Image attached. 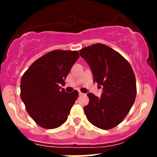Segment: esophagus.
I'll use <instances>...</instances> for the list:
<instances>
[{
	"label": "esophagus",
	"instance_id": "1",
	"mask_svg": "<svg viewBox=\"0 0 157 157\" xmlns=\"http://www.w3.org/2000/svg\"><path fill=\"white\" fill-rule=\"evenodd\" d=\"M79 95H80V96H82V95H84V94L81 92V91H79Z\"/></svg>",
	"mask_w": 157,
	"mask_h": 157
}]
</instances>
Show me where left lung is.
<instances>
[{
    "label": "left lung",
    "mask_w": 157,
    "mask_h": 157,
    "mask_svg": "<svg viewBox=\"0 0 157 157\" xmlns=\"http://www.w3.org/2000/svg\"><path fill=\"white\" fill-rule=\"evenodd\" d=\"M80 55L91 67L94 82L103 86L100 98L92 93L87 94L89 103L84 107L86 117L99 128H113L125 118L136 99L133 68L123 56L102 44L82 48Z\"/></svg>",
    "instance_id": "obj_1"
}]
</instances>
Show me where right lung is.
I'll return each mask as SVG.
<instances>
[{
    "mask_svg": "<svg viewBox=\"0 0 157 157\" xmlns=\"http://www.w3.org/2000/svg\"><path fill=\"white\" fill-rule=\"evenodd\" d=\"M79 57L77 51L53 50L36 60L21 77V98L40 127L56 128L67 120L79 93L66 92L60 85L65 84Z\"/></svg>",
    "mask_w": 157,
    "mask_h": 157,
    "instance_id": "add662e5",
    "label": "right lung"
}]
</instances>
